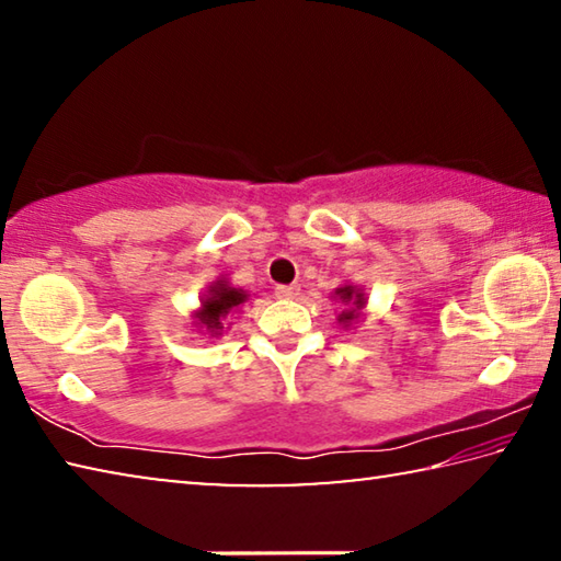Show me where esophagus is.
I'll use <instances>...</instances> for the list:
<instances>
[{
  "mask_svg": "<svg viewBox=\"0 0 561 561\" xmlns=\"http://www.w3.org/2000/svg\"><path fill=\"white\" fill-rule=\"evenodd\" d=\"M274 294H277L279 299H294L299 294V284H279Z\"/></svg>",
  "mask_w": 561,
  "mask_h": 561,
  "instance_id": "34e87169",
  "label": "esophagus"
}]
</instances>
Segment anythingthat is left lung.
Returning a JSON list of instances; mask_svg holds the SVG:
<instances>
[{"label": "left lung", "mask_w": 561, "mask_h": 561, "mask_svg": "<svg viewBox=\"0 0 561 561\" xmlns=\"http://www.w3.org/2000/svg\"><path fill=\"white\" fill-rule=\"evenodd\" d=\"M336 294L341 297V301H351L354 304L356 309H348V311H344V314L339 317V321H344V324H348V321H354L356 319V311L364 307V294H356L354 291V287H344V289H336Z\"/></svg>", "instance_id": "8db88e82"}]
</instances>
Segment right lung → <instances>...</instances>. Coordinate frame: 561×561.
Segmentation results:
<instances>
[{
  "mask_svg": "<svg viewBox=\"0 0 561 561\" xmlns=\"http://www.w3.org/2000/svg\"><path fill=\"white\" fill-rule=\"evenodd\" d=\"M244 299H247V294L242 289H232V287H227L225 282H217L210 289V297L203 301L201 324L210 329L213 334H217V331L222 329V319L230 314L232 309L240 307Z\"/></svg>",
  "mask_w": 561,
  "mask_h": 561,
  "instance_id": "right-lung-1",
  "label": "right lung"
}]
</instances>
